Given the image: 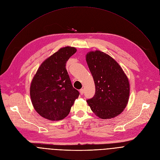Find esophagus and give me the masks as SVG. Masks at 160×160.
Returning a JSON list of instances; mask_svg holds the SVG:
<instances>
[{
	"mask_svg": "<svg viewBox=\"0 0 160 160\" xmlns=\"http://www.w3.org/2000/svg\"><path fill=\"white\" fill-rule=\"evenodd\" d=\"M83 92H84V89H81L80 90V95H83Z\"/></svg>",
	"mask_w": 160,
	"mask_h": 160,
	"instance_id": "34e87169",
	"label": "esophagus"
}]
</instances>
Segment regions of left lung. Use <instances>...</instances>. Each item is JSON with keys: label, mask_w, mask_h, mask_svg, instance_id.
I'll list each match as a JSON object with an SVG mask.
<instances>
[{"label": "left lung", "mask_w": 160, "mask_h": 160, "mask_svg": "<svg viewBox=\"0 0 160 160\" xmlns=\"http://www.w3.org/2000/svg\"><path fill=\"white\" fill-rule=\"evenodd\" d=\"M86 57L95 85V94L87 102L99 118H114L128 104V78L119 64L108 54L95 50L89 52Z\"/></svg>", "instance_id": "left-lung-1"}]
</instances>
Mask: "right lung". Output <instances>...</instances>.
I'll list each match as a JSON object with an SVG mask.
<instances>
[{"label": "right lung", "mask_w": 160, "mask_h": 160, "mask_svg": "<svg viewBox=\"0 0 160 160\" xmlns=\"http://www.w3.org/2000/svg\"><path fill=\"white\" fill-rule=\"evenodd\" d=\"M77 48L65 47L47 58L38 68L30 88L35 110L50 121H60L69 115L79 92L71 83L65 65Z\"/></svg>", "instance_id": "right-lung-1"}]
</instances>
